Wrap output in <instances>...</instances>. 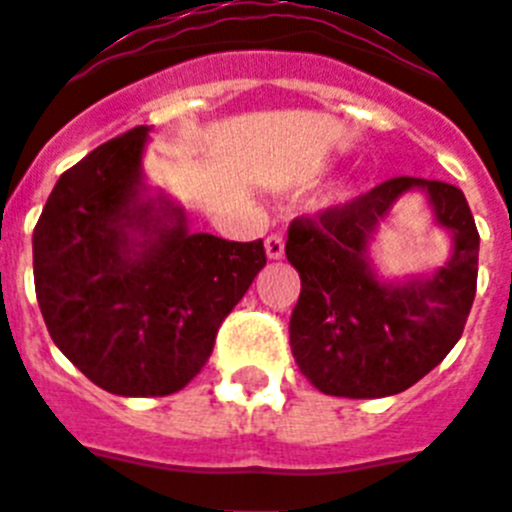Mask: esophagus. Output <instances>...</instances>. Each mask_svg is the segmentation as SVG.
<instances>
[{
	"instance_id": "esophagus-1",
	"label": "esophagus",
	"mask_w": 512,
	"mask_h": 512,
	"mask_svg": "<svg viewBox=\"0 0 512 512\" xmlns=\"http://www.w3.org/2000/svg\"><path fill=\"white\" fill-rule=\"evenodd\" d=\"M265 252L271 260H281L284 257V239H281L279 233H271L268 239H265Z\"/></svg>"
}]
</instances>
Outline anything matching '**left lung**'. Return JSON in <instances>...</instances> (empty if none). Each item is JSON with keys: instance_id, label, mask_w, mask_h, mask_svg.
<instances>
[{"instance_id": "obj_1", "label": "left lung", "mask_w": 512, "mask_h": 512, "mask_svg": "<svg viewBox=\"0 0 512 512\" xmlns=\"http://www.w3.org/2000/svg\"><path fill=\"white\" fill-rule=\"evenodd\" d=\"M409 190L429 196L455 249L430 280L388 285L373 273L368 241ZM478 241L465 193L425 177H393L342 207L292 220L284 252L300 273L289 319L300 372L327 396L382 398L412 388L462 337L476 297Z\"/></svg>"}]
</instances>
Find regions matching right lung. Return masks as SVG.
I'll return each mask as SVG.
<instances>
[{
    "label": "right lung",
    "instance_id": "right-lung-1",
    "mask_svg": "<svg viewBox=\"0 0 512 512\" xmlns=\"http://www.w3.org/2000/svg\"><path fill=\"white\" fill-rule=\"evenodd\" d=\"M146 140L148 127H135L63 172L34 228L47 332L116 396L185 388L265 265L263 239L191 233L183 207L146 196Z\"/></svg>",
    "mask_w": 512,
    "mask_h": 512
}]
</instances>
